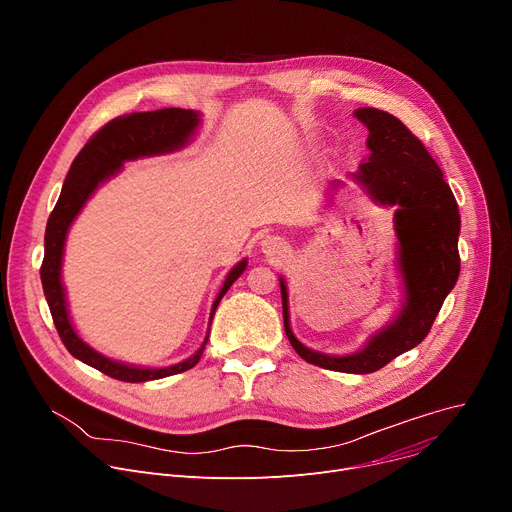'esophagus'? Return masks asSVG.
Listing matches in <instances>:
<instances>
[{
	"label": "esophagus",
	"mask_w": 512,
	"mask_h": 512,
	"mask_svg": "<svg viewBox=\"0 0 512 512\" xmlns=\"http://www.w3.org/2000/svg\"><path fill=\"white\" fill-rule=\"evenodd\" d=\"M287 244L283 242V238H279V235H266V238L262 240V252L266 256H281L285 252Z\"/></svg>",
	"instance_id": "34e87169"
}]
</instances>
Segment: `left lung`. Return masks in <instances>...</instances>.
<instances>
[{
    "mask_svg": "<svg viewBox=\"0 0 512 512\" xmlns=\"http://www.w3.org/2000/svg\"><path fill=\"white\" fill-rule=\"evenodd\" d=\"M355 116L369 131V157L352 178L377 205L396 207V264L404 291L398 316L352 355H324L295 338L289 320L287 285L283 277L279 281L285 332L297 355L322 369L365 375L379 371L426 338L459 277L457 240L461 219L441 168L400 119L377 108H357ZM340 184L334 180L330 186L334 190Z\"/></svg>",
    "mask_w": 512,
    "mask_h": 512,
    "instance_id": "8db88e82",
    "label": "left lung"
}]
</instances>
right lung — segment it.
Segmentation results:
<instances>
[{"mask_svg": "<svg viewBox=\"0 0 512 512\" xmlns=\"http://www.w3.org/2000/svg\"><path fill=\"white\" fill-rule=\"evenodd\" d=\"M199 125H201V112L184 110V108H162L153 112H133L127 116H116L114 121L104 125L84 145V149L77 153L67 172L59 201L47 221L45 260L41 266V281H43V291L51 309L55 328L65 348L77 361L102 371L112 379L127 381V383H143V381L162 379V377H170V375L192 369L203 357V350L209 340L211 322L219 301L223 299L227 289L240 279V274L248 266V260L244 258L229 270L217 299L213 301L211 316H209V330L203 344L192 357L170 367L151 369V367H137V365H127L121 361L108 359L102 355V352L94 350L88 342H84L71 324L65 287L61 281L65 240H67L71 223L75 221L77 215H80V211L84 209L90 196L98 190V186H102L106 180L119 174L125 162L139 160V157H153V155L178 151L190 143Z\"/></svg>", "mask_w": 512, "mask_h": 512, "instance_id": "obj_1", "label": "right lung"}]
</instances>
